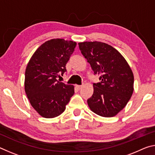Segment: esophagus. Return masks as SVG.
<instances>
[{
	"label": "esophagus",
	"mask_w": 155,
	"mask_h": 155,
	"mask_svg": "<svg viewBox=\"0 0 155 155\" xmlns=\"http://www.w3.org/2000/svg\"><path fill=\"white\" fill-rule=\"evenodd\" d=\"M76 87H77V89L78 90H80L81 88L83 87V85H76Z\"/></svg>",
	"instance_id": "obj_1"
}]
</instances>
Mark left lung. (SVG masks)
<instances>
[{"label":"left lung","mask_w":155,"mask_h":155,"mask_svg":"<svg viewBox=\"0 0 155 155\" xmlns=\"http://www.w3.org/2000/svg\"><path fill=\"white\" fill-rule=\"evenodd\" d=\"M94 74H101V82L94 83V93L87 100L94 113L111 117L124 108L134 90V76L130 65L114 47L101 41L78 43Z\"/></svg>","instance_id":"1"}]
</instances>
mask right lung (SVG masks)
Masks as SVG:
<instances>
[{"instance_id": "1", "label": "right lung", "mask_w": 155, "mask_h": 155, "mask_svg": "<svg viewBox=\"0 0 155 155\" xmlns=\"http://www.w3.org/2000/svg\"><path fill=\"white\" fill-rule=\"evenodd\" d=\"M77 45L73 41L52 39L39 47L25 70V90L31 106L45 118H53L65 111L74 93V86L60 82L57 77L66 71Z\"/></svg>"}]
</instances>
